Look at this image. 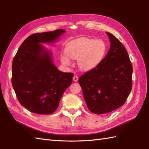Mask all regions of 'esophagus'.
I'll return each instance as SVG.
<instances>
[{
    "label": "esophagus",
    "mask_w": 149,
    "mask_h": 149,
    "mask_svg": "<svg viewBox=\"0 0 149 149\" xmlns=\"http://www.w3.org/2000/svg\"><path fill=\"white\" fill-rule=\"evenodd\" d=\"M78 79H79V77H78V76L77 75H74V77H73V80H74V81H75V82H77V81H78Z\"/></svg>",
    "instance_id": "34e87169"
}]
</instances>
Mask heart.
<instances>
[{"label":"heart","instance_id":"1","mask_svg":"<svg viewBox=\"0 0 149 149\" xmlns=\"http://www.w3.org/2000/svg\"><path fill=\"white\" fill-rule=\"evenodd\" d=\"M106 52V45L102 40L83 38L75 41L66 49V53L70 58L78 60V66L85 71L95 68L103 59ZM63 64L70 65L67 56L61 57Z\"/></svg>","mask_w":149,"mask_h":149}]
</instances>
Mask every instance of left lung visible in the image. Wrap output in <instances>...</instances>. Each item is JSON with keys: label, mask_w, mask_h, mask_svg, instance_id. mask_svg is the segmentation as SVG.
<instances>
[{"label": "left lung", "mask_w": 149, "mask_h": 149, "mask_svg": "<svg viewBox=\"0 0 149 149\" xmlns=\"http://www.w3.org/2000/svg\"><path fill=\"white\" fill-rule=\"evenodd\" d=\"M106 34L111 42L107 55L79 79L88 108L97 115L123 106L132 86V66L127 50L115 36Z\"/></svg>", "instance_id": "8db88e82"}]
</instances>
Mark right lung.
<instances>
[{
	"label": "right lung",
	"instance_id": "obj_1",
	"mask_svg": "<svg viewBox=\"0 0 149 149\" xmlns=\"http://www.w3.org/2000/svg\"><path fill=\"white\" fill-rule=\"evenodd\" d=\"M65 32L57 29L31 34L13 60V88L19 102L31 112L40 115L54 112L72 83L74 74L59 71L52 63L50 54L40 44L54 42Z\"/></svg>",
	"mask_w": 149,
	"mask_h": 149
}]
</instances>
